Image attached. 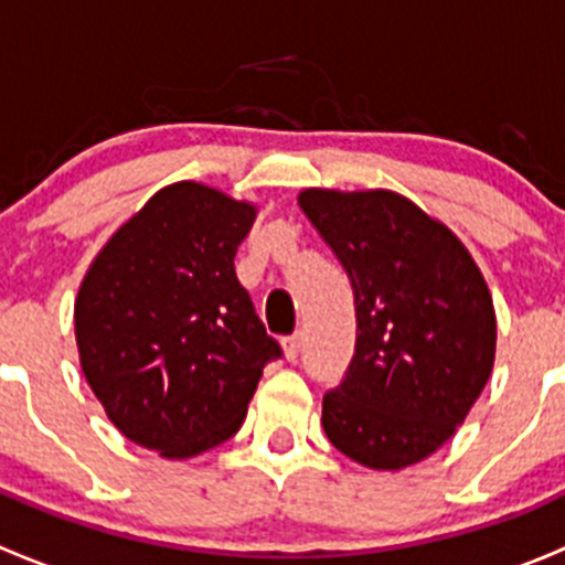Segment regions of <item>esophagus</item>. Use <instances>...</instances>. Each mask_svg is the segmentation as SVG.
Listing matches in <instances>:
<instances>
[{"label":"esophagus","instance_id":"34e87169","mask_svg":"<svg viewBox=\"0 0 565 565\" xmlns=\"http://www.w3.org/2000/svg\"><path fill=\"white\" fill-rule=\"evenodd\" d=\"M300 347H303V335L300 333L287 335V339H284V358H287V361H298Z\"/></svg>","mask_w":565,"mask_h":565}]
</instances>
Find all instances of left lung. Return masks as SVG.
<instances>
[{"label": "left lung", "mask_w": 565, "mask_h": 565, "mask_svg": "<svg viewBox=\"0 0 565 565\" xmlns=\"http://www.w3.org/2000/svg\"><path fill=\"white\" fill-rule=\"evenodd\" d=\"M355 292L358 339L322 426L344 457L402 470L448 443L494 363L492 295L461 241L393 191L298 196Z\"/></svg>", "instance_id": "1"}]
</instances>
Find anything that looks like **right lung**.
<instances>
[{"instance_id":"obj_1","label":"right lung","mask_w":565,"mask_h":565,"mask_svg":"<svg viewBox=\"0 0 565 565\" xmlns=\"http://www.w3.org/2000/svg\"><path fill=\"white\" fill-rule=\"evenodd\" d=\"M254 218L250 202L174 182L89 265L73 311L82 372L136 446L167 459L221 446L281 358L235 273Z\"/></svg>"}]
</instances>
